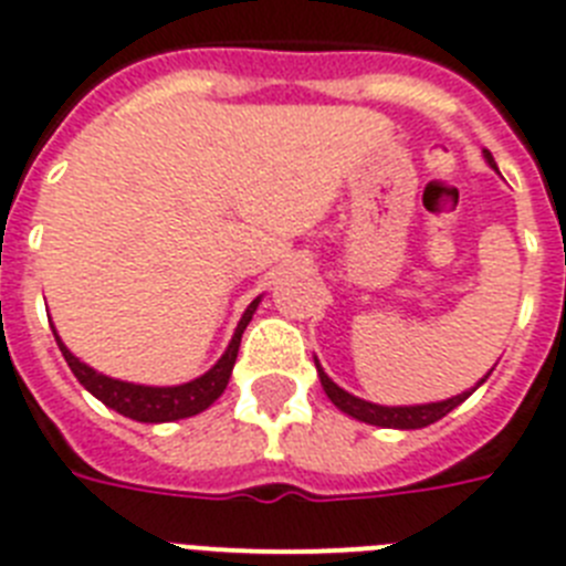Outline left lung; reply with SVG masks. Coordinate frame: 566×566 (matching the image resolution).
Masks as SVG:
<instances>
[{"label":"left lung","instance_id":"1","mask_svg":"<svg viewBox=\"0 0 566 566\" xmlns=\"http://www.w3.org/2000/svg\"><path fill=\"white\" fill-rule=\"evenodd\" d=\"M485 160L494 166V157L485 155ZM315 368H318V377H321V386L327 391V397L338 409L350 415V418L361 420V423H374V427H386V429H420V427H429V423H436L447 415V411H453L455 406L464 403L470 397V391H462V395L450 397V400H441V403H423V406H377V403H368V400H361V397L347 395L345 388H338L333 379L324 374V368L318 365L315 359ZM485 382V379H482ZM479 382V386H482Z\"/></svg>","mask_w":566,"mask_h":566}]
</instances>
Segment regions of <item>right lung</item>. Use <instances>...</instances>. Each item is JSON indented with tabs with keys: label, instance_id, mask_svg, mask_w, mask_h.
I'll return each mask as SVG.
<instances>
[{
	"label": "right lung",
	"instance_id": "right-lung-1",
	"mask_svg": "<svg viewBox=\"0 0 566 566\" xmlns=\"http://www.w3.org/2000/svg\"><path fill=\"white\" fill-rule=\"evenodd\" d=\"M256 304L260 297L251 301V306L245 310V315L239 318V327L230 338L228 350L221 354V359L212 365L207 374H201L192 382H184V386H134V382H122V379L104 377L98 370H93L90 365L78 359V356L70 354V347L63 345L61 336L57 338V347H61L63 359L72 368V374L78 377V382L87 388L90 395L98 397L107 409L119 411L125 418L139 420V423H166V420H180L192 418L198 411H205L207 406H212L221 397V391L228 388V379L233 374V365H237L239 342H242V333H245L248 321L254 318Z\"/></svg>",
	"mask_w": 566,
	"mask_h": 566
}]
</instances>
